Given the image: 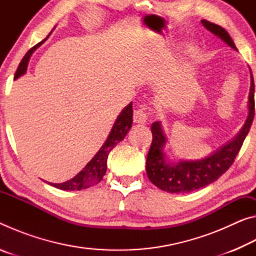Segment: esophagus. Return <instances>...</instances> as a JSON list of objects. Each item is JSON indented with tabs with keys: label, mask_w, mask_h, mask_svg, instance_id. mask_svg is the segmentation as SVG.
I'll return each instance as SVG.
<instances>
[{
	"label": "esophagus",
	"mask_w": 256,
	"mask_h": 256,
	"mask_svg": "<svg viewBox=\"0 0 256 256\" xmlns=\"http://www.w3.org/2000/svg\"><path fill=\"white\" fill-rule=\"evenodd\" d=\"M146 118H148V114L146 112V107H140L138 110H134L133 112V120L134 123L138 124H144L146 122Z\"/></svg>",
	"instance_id": "obj_1"
}]
</instances>
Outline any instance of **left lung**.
<instances>
[{
	"mask_svg": "<svg viewBox=\"0 0 256 256\" xmlns=\"http://www.w3.org/2000/svg\"><path fill=\"white\" fill-rule=\"evenodd\" d=\"M202 24L212 34H216L224 42H226L234 50H237L229 34L222 27L206 20H202ZM248 118L236 138H234L228 144L211 154L210 157L196 160V162L168 164L164 159V154L162 151L164 146L166 144V138H164L162 125L159 122L152 123L151 125L152 142H151L149 152L146 156V174H148L151 183L160 190L170 193L192 192V190L214 183L224 172H226L235 162L236 156L240 152L242 142L252 125L255 114L253 76L248 96Z\"/></svg>",
	"mask_w": 256,
	"mask_h": 256,
	"instance_id": "1",
	"label": "left lung"
}]
</instances>
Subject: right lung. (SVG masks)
<instances>
[{"label": "right lung", "mask_w": 256, "mask_h": 256, "mask_svg": "<svg viewBox=\"0 0 256 256\" xmlns=\"http://www.w3.org/2000/svg\"><path fill=\"white\" fill-rule=\"evenodd\" d=\"M45 40L46 38L42 42H38L36 46H34L32 48H30L27 52V54L24 56V58L21 60L18 68H16L14 79H18L20 76L24 74V72L27 71L28 60L30 58V56H32V54L34 53V50H36L38 46L42 45ZM132 122H133V110H132V102H131L128 106L124 108L123 112H120V115L118 118V120H116V122L112 128L110 136L107 138L105 144L102 146V149L98 151L97 154L94 156L92 160H90L84 170H82L76 176L73 177L72 180L66 182V183H60V184L50 183V185H53L55 188H58L60 190H79L82 188H90V186H92L94 184H98L99 182L102 180L104 175L106 174L108 154H110L112 148H114L118 142L122 141L125 138V136H126L128 130L132 126Z\"/></svg>", "instance_id": "right-lung-1"}]
</instances>
